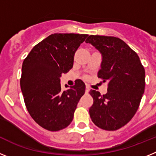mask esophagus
<instances>
[{
	"mask_svg": "<svg viewBox=\"0 0 156 156\" xmlns=\"http://www.w3.org/2000/svg\"><path fill=\"white\" fill-rule=\"evenodd\" d=\"M89 90H90V88L88 87H86V90H85V92H86V93H88V92H89Z\"/></svg>",
	"mask_w": 156,
	"mask_h": 156,
	"instance_id": "1",
	"label": "esophagus"
}]
</instances>
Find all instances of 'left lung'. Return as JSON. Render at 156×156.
Returning a JSON list of instances; mask_svg holds the SVG:
<instances>
[{
  "instance_id": "left-lung-1",
  "label": "left lung",
  "mask_w": 156,
  "mask_h": 156,
  "mask_svg": "<svg viewBox=\"0 0 156 156\" xmlns=\"http://www.w3.org/2000/svg\"><path fill=\"white\" fill-rule=\"evenodd\" d=\"M91 44L102 55L98 77L108 82V92H89L94 103L89 109L92 122L101 129L116 130L137 111L144 91L145 71L138 55L119 38L90 35Z\"/></svg>"
}]
</instances>
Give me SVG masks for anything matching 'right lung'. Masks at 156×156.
Masks as SVG:
<instances>
[{
	"label": "right lung",
	"mask_w": 156,
	"mask_h": 156,
	"mask_svg": "<svg viewBox=\"0 0 156 156\" xmlns=\"http://www.w3.org/2000/svg\"><path fill=\"white\" fill-rule=\"evenodd\" d=\"M87 36L51 34L34 46L23 61L20 86L25 104L34 121L48 130L68 126L84 94L86 87L80 80L62 90L60 77L73 68L74 55Z\"/></svg>",
	"instance_id": "right-lung-1"
}]
</instances>
